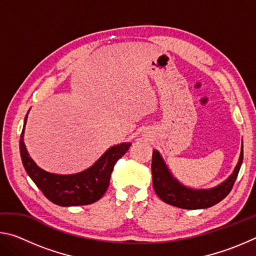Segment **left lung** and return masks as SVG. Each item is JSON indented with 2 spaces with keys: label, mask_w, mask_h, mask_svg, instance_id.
Returning a JSON list of instances; mask_svg holds the SVG:
<instances>
[{
  "label": "left lung",
  "mask_w": 256,
  "mask_h": 256,
  "mask_svg": "<svg viewBox=\"0 0 256 256\" xmlns=\"http://www.w3.org/2000/svg\"><path fill=\"white\" fill-rule=\"evenodd\" d=\"M242 162V146L240 157L232 174L222 184L211 190H190L180 184L172 178L168 168L157 150L152 152L151 172H152V184L157 196L164 202L182 209H206L216 204L226 198L230 192L240 172Z\"/></svg>",
  "instance_id": "left-lung-1"
}]
</instances>
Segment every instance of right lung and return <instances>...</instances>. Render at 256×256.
Returning a JSON list of instances; mask_svg holds the SVG:
<instances>
[{
    "label": "right lung",
    "instance_id": "add662e5",
    "mask_svg": "<svg viewBox=\"0 0 256 256\" xmlns=\"http://www.w3.org/2000/svg\"><path fill=\"white\" fill-rule=\"evenodd\" d=\"M27 120V115L24 118ZM24 125L20 136V154L30 178L50 202L60 206H86L98 201L107 190L116 162L126 154L131 144L108 149L92 167L73 175L50 174L40 170L29 157L24 144Z\"/></svg>",
    "mask_w": 256,
    "mask_h": 256
}]
</instances>
